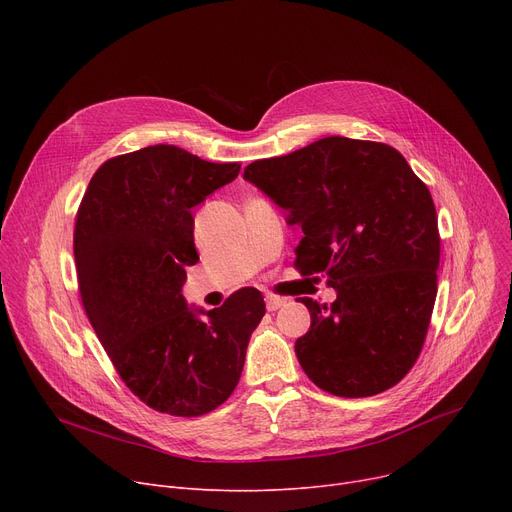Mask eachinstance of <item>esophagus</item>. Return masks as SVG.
<instances>
[{
    "label": "esophagus",
    "instance_id": "34e87169",
    "mask_svg": "<svg viewBox=\"0 0 512 512\" xmlns=\"http://www.w3.org/2000/svg\"><path fill=\"white\" fill-rule=\"evenodd\" d=\"M286 301L280 297H265V307L267 311H278Z\"/></svg>",
    "mask_w": 512,
    "mask_h": 512
}]
</instances>
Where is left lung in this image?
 Segmentation results:
<instances>
[{
	"label": "left lung",
	"instance_id": "8db88e82",
	"mask_svg": "<svg viewBox=\"0 0 512 512\" xmlns=\"http://www.w3.org/2000/svg\"><path fill=\"white\" fill-rule=\"evenodd\" d=\"M245 180L301 226L294 267L336 290L332 305L301 299L311 328L294 353L309 380L344 398L398 384L421 353L440 265L436 207L407 159L384 143L326 137L253 161Z\"/></svg>",
	"mask_w": 512,
	"mask_h": 512
}]
</instances>
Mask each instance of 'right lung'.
<instances>
[{"instance_id": "1", "label": "right lung", "mask_w": 512, "mask_h": 512, "mask_svg": "<svg viewBox=\"0 0 512 512\" xmlns=\"http://www.w3.org/2000/svg\"><path fill=\"white\" fill-rule=\"evenodd\" d=\"M238 172L240 164L151 145L107 159L76 213L87 317L124 384L159 413L199 417L226 402L265 315L257 288L211 311L182 297L186 267L199 261L191 209Z\"/></svg>"}]
</instances>
